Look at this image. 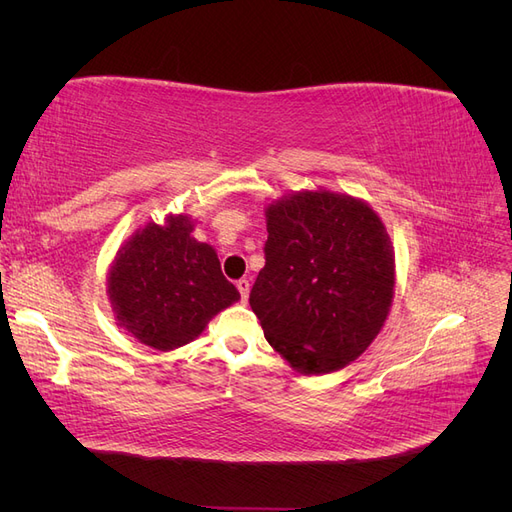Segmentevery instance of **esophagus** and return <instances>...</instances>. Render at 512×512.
<instances>
[{"label":"esophagus","mask_w":512,"mask_h":512,"mask_svg":"<svg viewBox=\"0 0 512 512\" xmlns=\"http://www.w3.org/2000/svg\"><path fill=\"white\" fill-rule=\"evenodd\" d=\"M237 288H239V292H241V299L245 301L247 297H250V280H239L237 282Z\"/></svg>","instance_id":"1"}]
</instances>
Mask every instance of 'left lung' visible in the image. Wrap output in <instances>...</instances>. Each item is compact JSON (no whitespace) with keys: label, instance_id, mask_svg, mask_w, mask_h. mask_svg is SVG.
I'll use <instances>...</instances> for the list:
<instances>
[{"label":"left lung","instance_id":"obj_1","mask_svg":"<svg viewBox=\"0 0 512 512\" xmlns=\"http://www.w3.org/2000/svg\"><path fill=\"white\" fill-rule=\"evenodd\" d=\"M265 267L250 292L267 342L301 374L348 365L380 333L395 256L374 209L333 192H299L267 209Z\"/></svg>","mask_w":512,"mask_h":512}]
</instances>
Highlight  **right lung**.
I'll return each mask as SVG.
<instances>
[{"instance_id": "add662e5", "label": "right lung", "mask_w": 512, "mask_h": 512, "mask_svg": "<svg viewBox=\"0 0 512 512\" xmlns=\"http://www.w3.org/2000/svg\"><path fill=\"white\" fill-rule=\"evenodd\" d=\"M190 232L188 215L149 224L121 247L108 273L117 324L156 350L192 342L215 314L239 301L218 254Z\"/></svg>"}]
</instances>
